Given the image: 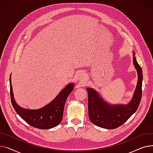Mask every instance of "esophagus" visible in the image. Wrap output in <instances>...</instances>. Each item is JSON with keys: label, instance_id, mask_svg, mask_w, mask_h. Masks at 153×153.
Wrapping results in <instances>:
<instances>
[{"label": "esophagus", "instance_id": "34e87169", "mask_svg": "<svg viewBox=\"0 0 153 153\" xmlns=\"http://www.w3.org/2000/svg\"><path fill=\"white\" fill-rule=\"evenodd\" d=\"M86 79V75L85 74H84V72H79L77 75V79L79 81H84Z\"/></svg>", "mask_w": 153, "mask_h": 153}]
</instances>
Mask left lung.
<instances>
[{
	"label": "left lung",
	"mask_w": 153,
	"mask_h": 153,
	"mask_svg": "<svg viewBox=\"0 0 153 153\" xmlns=\"http://www.w3.org/2000/svg\"><path fill=\"white\" fill-rule=\"evenodd\" d=\"M133 51V64L137 71L138 82L132 99L126 105H111L104 100L100 94L92 88H86L88 92V111L91 122L106 129H115L124 124L137 110L142 96V69Z\"/></svg>",
	"instance_id": "1"
}]
</instances>
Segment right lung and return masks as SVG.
I'll return each mask as SVG.
<instances>
[{
  "mask_svg": "<svg viewBox=\"0 0 153 153\" xmlns=\"http://www.w3.org/2000/svg\"><path fill=\"white\" fill-rule=\"evenodd\" d=\"M10 88L12 104L17 114L30 125L38 129L47 130L58 126L62 121L64 105L68 95L73 91L74 84H68L50 103L36 110L23 108L16 103L13 97L11 75Z\"/></svg>",
  "mask_w": 153,
  "mask_h": 153,
  "instance_id": "add662e5",
  "label": "right lung"
}]
</instances>
